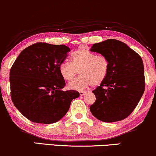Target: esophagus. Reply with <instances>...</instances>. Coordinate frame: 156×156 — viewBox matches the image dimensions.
<instances>
[{"label":"esophagus","instance_id":"obj_1","mask_svg":"<svg viewBox=\"0 0 156 156\" xmlns=\"http://www.w3.org/2000/svg\"><path fill=\"white\" fill-rule=\"evenodd\" d=\"M86 93H87V92H86V91H80L79 92L80 96H84L85 94H86Z\"/></svg>","mask_w":156,"mask_h":156}]
</instances>
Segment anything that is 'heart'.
Listing matches in <instances>:
<instances>
[{
  "label": "heart",
  "instance_id": "obj_1",
  "mask_svg": "<svg viewBox=\"0 0 156 156\" xmlns=\"http://www.w3.org/2000/svg\"><path fill=\"white\" fill-rule=\"evenodd\" d=\"M109 70L108 60L101 55L80 49L72 55L71 62L64 61L59 66L62 78L71 80L80 72V76L68 84L70 89L83 90L90 86H98L105 80Z\"/></svg>",
  "mask_w": 156,
  "mask_h": 156
}]
</instances>
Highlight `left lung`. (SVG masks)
<instances>
[{"label": "left lung", "mask_w": 156, "mask_h": 156, "mask_svg": "<svg viewBox=\"0 0 156 156\" xmlns=\"http://www.w3.org/2000/svg\"><path fill=\"white\" fill-rule=\"evenodd\" d=\"M90 51L106 57L109 70L104 82L92 91L96 101L90 105V111L102 122L121 121L130 115L145 91L143 60L117 39L94 44Z\"/></svg>", "instance_id": "left-lung-1"}]
</instances>
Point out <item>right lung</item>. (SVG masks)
Masks as SVG:
<instances>
[{"label": "right lung", "instance_id": "1", "mask_svg": "<svg viewBox=\"0 0 156 156\" xmlns=\"http://www.w3.org/2000/svg\"><path fill=\"white\" fill-rule=\"evenodd\" d=\"M70 50L66 45L38 42L20 53L10 70L11 97L17 109L33 122L52 124L66 115L74 98V90H64L59 71Z\"/></svg>", "mask_w": 156, "mask_h": 156}]
</instances>
